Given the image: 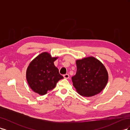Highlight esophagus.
Returning a JSON list of instances; mask_svg holds the SVG:
<instances>
[{"instance_id": "34e87169", "label": "esophagus", "mask_w": 130, "mask_h": 130, "mask_svg": "<svg viewBox=\"0 0 130 130\" xmlns=\"http://www.w3.org/2000/svg\"><path fill=\"white\" fill-rule=\"evenodd\" d=\"M63 77H64V78H66V79H68V78H69V74H66L64 75Z\"/></svg>"}]
</instances>
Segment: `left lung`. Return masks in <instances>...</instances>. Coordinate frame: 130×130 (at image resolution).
<instances>
[{"label": "left lung", "instance_id": "8db88e82", "mask_svg": "<svg viewBox=\"0 0 130 130\" xmlns=\"http://www.w3.org/2000/svg\"><path fill=\"white\" fill-rule=\"evenodd\" d=\"M76 64V73L72 79L77 92L85 97L100 93L108 80V73L104 65L92 56L77 60Z\"/></svg>", "mask_w": 130, "mask_h": 130}]
</instances>
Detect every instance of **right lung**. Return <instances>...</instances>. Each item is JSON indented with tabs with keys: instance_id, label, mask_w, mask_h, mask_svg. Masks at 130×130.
<instances>
[{
	"instance_id": "obj_1",
	"label": "right lung",
	"mask_w": 130,
	"mask_h": 130,
	"mask_svg": "<svg viewBox=\"0 0 130 130\" xmlns=\"http://www.w3.org/2000/svg\"><path fill=\"white\" fill-rule=\"evenodd\" d=\"M57 58L52 57L49 53L44 52L30 62L26 70V77L34 92L41 95H45L63 78L54 63Z\"/></svg>"
}]
</instances>
